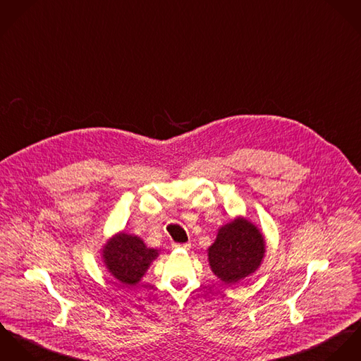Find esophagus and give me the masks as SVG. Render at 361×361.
<instances>
[{
  "mask_svg": "<svg viewBox=\"0 0 361 361\" xmlns=\"http://www.w3.org/2000/svg\"><path fill=\"white\" fill-rule=\"evenodd\" d=\"M173 246L178 247V249H187L188 250L191 247V243H174Z\"/></svg>",
  "mask_w": 361,
  "mask_h": 361,
  "instance_id": "esophagus-1",
  "label": "esophagus"
}]
</instances>
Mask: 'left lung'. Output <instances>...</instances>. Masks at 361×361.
<instances>
[{
  "instance_id": "left-lung-1",
  "label": "left lung",
  "mask_w": 361,
  "mask_h": 361,
  "mask_svg": "<svg viewBox=\"0 0 361 361\" xmlns=\"http://www.w3.org/2000/svg\"><path fill=\"white\" fill-rule=\"evenodd\" d=\"M264 255V240L259 230L237 219L224 226L209 247L212 271L224 282L234 283L253 273Z\"/></svg>"
}]
</instances>
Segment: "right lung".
I'll return each instance as SVG.
<instances>
[{
	"instance_id": "1",
	"label": "right lung",
	"mask_w": 361,
	"mask_h": 361,
	"mask_svg": "<svg viewBox=\"0 0 361 361\" xmlns=\"http://www.w3.org/2000/svg\"><path fill=\"white\" fill-rule=\"evenodd\" d=\"M157 255L155 249H148L138 237L127 234L112 238L104 250L105 263L112 276L128 285L141 280Z\"/></svg>"
}]
</instances>
